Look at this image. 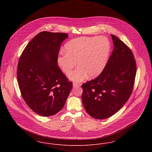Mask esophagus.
Wrapping results in <instances>:
<instances>
[{
	"label": "esophagus",
	"mask_w": 152,
	"mask_h": 152,
	"mask_svg": "<svg viewBox=\"0 0 152 152\" xmlns=\"http://www.w3.org/2000/svg\"><path fill=\"white\" fill-rule=\"evenodd\" d=\"M73 87H80V85L79 84L77 83L74 82V83H73Z\"/></svg>",
	"instance_id": "1"
}]
</instances>
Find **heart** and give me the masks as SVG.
<instances>
[{
  "instance_id": "1",
  "label": "heart",
  "mask_w": 152,
  "mask_h": 152,
  "mask_svg": "<svg viewBox=\"0 0 152 152\" xmlns=\"http://www.w3.org/2000/svg\"><path fill=\"white\" fill-rule=\"evenodd\" d=\"M110 45L104 36L80 37L68 42L58 58V64L63 72L68 75L76 65L79 66L71 73L69 79L81 81L95 77L101 73L107 65Z\"/></svg>"
}]
</instances>
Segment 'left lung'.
I'll return each mask as SVG.
<instances>
[{
    "label": "left lung",
    "instance_id": "1",
    "mask_svg": "<svg viewBox=\"0 0 152 152\" xmlns=\"http://www.w3.org/2000/svg\"><path fill=\"white\" fill-rule=\"evenodd\" d=\"M114 49L102 72L82 84L81 99L87 113L105 119L117 113L129 99L136 75V63L130 48L111 35Z\"/></svg>",
    "mask_w": 152,
    "mask_h": 152
}]
</instances>
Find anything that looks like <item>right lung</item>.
I'll list each match as a JSON object with an SVG mask.
<instances>
[{"instance_id":"right-lung-1","label":"right lung","mask_w":152,"mask_h":152,"mask_svg":"<svg viewBox=\"0 0 152 152\" xmlns=\"http://www.w3.org/2000/svg\"><path fill=\"white\" fill-rule=\"evenodd\" d=\"M68 35L43 31L27 45L19 58L17 79L22 97L39 115L61 110L72 88L58 65L61 44Z\"/></svg>"}]
</instances>
